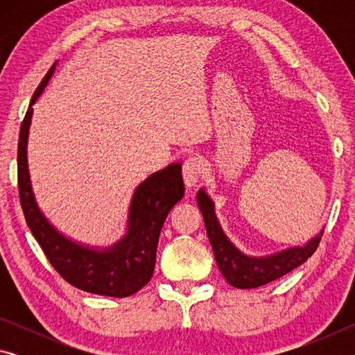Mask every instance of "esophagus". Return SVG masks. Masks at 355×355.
Returning a JSON list of instances; mask_svg holds the SVG:
<instances>
[{
    "label": "esophagus",
    "mask_w": 355,
    "mask_h": 355,
    "mask_svg": "<svg viewBox=\"0 0 355 355\" xmlns=\"http://www.w3.org/2000/svg\"><path fill=\"white\" fill-rule=\"evenodd\" d=\"M202 161L196 156H189L183 164V180L186 188H194L202 175Z\"/></svg>",
    "instance_id": "obj_1"
}]
</instances>
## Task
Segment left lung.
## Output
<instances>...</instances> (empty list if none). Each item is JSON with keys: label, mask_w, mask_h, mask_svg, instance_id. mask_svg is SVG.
Masks as SVG:
<instances>
[{"label": "left lung", "mask_w": 355, "mask_h": 355, "mask_svg": "<svg viewBox=\"0 0 355 355\" xmlns=\"http://www.w3.org/2000/svg\"><path fill=\"white\" fill-rule=\"evenodd\" d=\"M197 203H199L203 220H205L207 235L211 243L216 263H218L222 275L232 286L241 288V290L258 288L284 277L285 274L291 272L293 269L307 261L321 241L322 230L320 235L297 248L285 249L266 257L245 255L222 230L219 220L216 218L214 202L205 189L197 192Z\"/></svg>", "instance_id": "8db88e82"}]
</instances>
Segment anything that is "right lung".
<instances>
[{"label":"right lung","instance_id":"right-lung-1","mask_svg":"<svg viewBox=\"0 0 355 355\" xmlns=\"http://www.w3.org/2000/svg\"><path fill=\"white\" fill-rule=\"evenodd\" d=\"M56 64L35 89L20 127L19 192L26 224L48 261L64 280L78 290L110 297H127L152 279L161 228L171 209L184 196L182 164L173 163L155 172L137 186L128 209L125 236L110 248H89L71 241L53 227L35 202L28 171V135L33 105L44 92Z\"/></svg>","mask_w":355,"mask_h":355}]
</instances>
